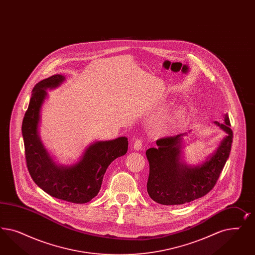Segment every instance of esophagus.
<instances>
[{
    "label": "esophagus",
    "instance_id": "34e87169",
    "mask_svg": "<svg viewBox=\"0 0 255 255\" xmlns=\"http://www.w3.org/2000/svg\"><path fill=\"white\" fill-rule=\"evenodd\" d=\"M142 143H143V142H142V139H135V141H134V143H133V148H134L135 150L141 149V148H142Z\"/></svg>",
    "mask_w": 255,
    "mask_h": 255
}]
</instances>
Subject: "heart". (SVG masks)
Returning <instances> with one entry per match:
<instances>
[{"mask_svg":"<svg viewBox=\"0 0 255 255\" xmlns=\"http://www.w3.org/2000/svg\"><path fill=\"white\" fill-rule=\"evenodd\" d=\"M178 117H176V118H174L173 119V121H172V125H175V124H177L178 123Z\"/></svg>","mask_w":255,"mask_h":255,"instance_id":"heart-1","label":"heart"}]
</instances>
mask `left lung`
<instances>
[{
	"mask_svg": "<svg viewBox=\"0 0 255 255\" xmlns=\"http://www.w3.org/2000/svg\"><path fill=\"white\" fill-rule=\"evenodd\" d=\"M215 124L227 135L215 152L200 165L190 166L180 160V144L185 133L158 139L157 147L147 149L149 175L147 190L152 200L166 206L182 205L200 198L213 189L229 157L233 142L227 114L224 124Z\"/></svg>",
	"mask_w": 255,
	"mask_h": 255,
	"instance_id": "left-lung-1",
	"label": "left lung"
}]
</instances>
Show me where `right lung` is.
I'll use <instances>...</instances> for the list:
<instances>
[{"label": "right lung", "mask_w": 255, "mask_h": 255, "mask_svg": "<svg viewBox=\"0 0 255 255\" xmlns=\"http://www.w3.org/2000/svg\"><path fill=\"white\" fill-rule=\"evenodd\" d=\"M64 79L62 75H54L34 86L21 128L25 157L31 178L43 191L61 200L84 204L99 193L108 165L127 152L128 139L97 141L87 147L76 164H56L40 140L38 124L46 90L58 87Z\"/></svg>", "instance_id": "1"}]
</instances>
